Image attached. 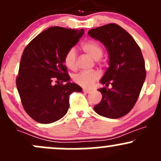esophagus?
I'll return each mask as SVG.
<instances>
[{
	"label": "esophagus",
	"instance_id": "34e87169",
	"mask_svg": "<svg viewBox=\"0 0 161 161\" xmlns=\"http://www.w3.org/2000/svg\"><path fill=\"white\" fill-rule=\"evenodd\" d=\"M82 90H83V92H86V93H89V92H90V89H85V88H84L83 89H82Z\"/></svg>",
	"mask_w": 161,
	"mask_h": 161
}]
</instances>
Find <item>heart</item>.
<instances>
[{"instance_id": "b5f03b06", "label": "heart", "mask_w": 161, "mask_h": 161, "mask_svg": "<svg viewBox=\"0 0 161 161\" xmlns=\"http://www.w3.org/2000/svg\"><path fill=\"white\" fill-rule=\"evenodd\" d=\"M82 48L86 53L90 55L95 60H99L103 56V50L102 46L94 41H87L82 45ZM63 62L68 69L74 70L76 69V52L75 48H70L65 53ZM99 73L96 71L81 72L74 76V81L83 87H89L99 79Z\"/></svg>"}]
</instances>
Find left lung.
I'll return each instance as SVG.
<instances>
[{
  "instance_id": "left-lung-1",
  "label": "left lung",
  "mask_w": 161,
  "mask_h": 161,
  "mask_svg": "<svg viewBox=\"0 0 161 161\" xmlns=\"http://www.w3.org/2000/svg\"><path fill=\"white\" fill-rule=\"evenodd\" d=\"M91 38L104 45L109 55V67L100 83L111 89H99L101 102L94 106L96 113L118 119L133 109L146 79L145 62L140 47L126 30L109 24L88 31Z\"/></svg>"
}]
</instances>
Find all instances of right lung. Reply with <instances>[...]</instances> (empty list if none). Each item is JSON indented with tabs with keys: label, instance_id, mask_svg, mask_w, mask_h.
Segmentation results:
<instances>
[{
	"label": "right lung",
	"instance_id": "add662e5",
	"mask_svg": "<svg viewBox=\"0 0 161 161\" xmlns=\"http://www.w3.org/2000/svg\"><path fill=\"white\" fill-rule=\"evenodd\" d=\"M83 34V29L52 27L24 50L16 86L24 109L34 120L47 124L62 119L69 109V95L82 92V87L69 82L63 59ZM54 80L59 84L54 85Z\"/></svg>",
	"mask_w": 161,
	"mask_h": 161
}]
</instances>
